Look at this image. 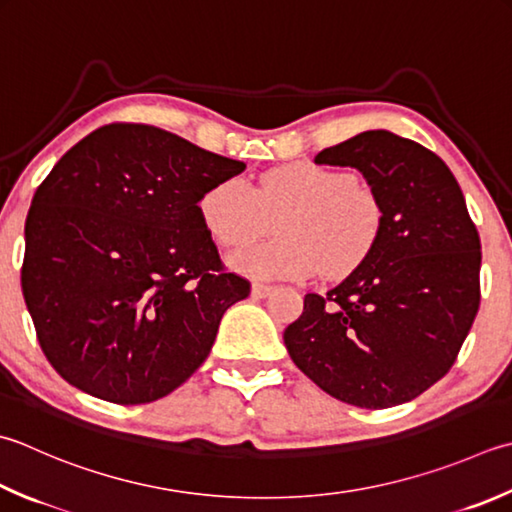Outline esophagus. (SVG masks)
Instances as JSON below:
<instances>
[{
  "label": "esophagus",
  "mask_w": 512,
  "mask_h": 512,
  "mask_svg": "<svg viewBox=\"0 0 512 512\" xmlns=\"http://www.w3.org/2000/svg\"><path fill=\"white\" fill-rule=\"evenodd\" d=\"M270 293H273V286H268V284H253V288H250V295H253L255 299H264Z\"/></svg>",
  "instance_id": "obj_1"
}]
</instances>
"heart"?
<instances>
[{
	"instance_id": "b5f03b06",
	"label": "heart",
	"mask_w": 512,
	"mask_h": 512,
	"mask_svg": "<svg viewBox=\"0 0 512 512\" xmlns=\"http://www.w3.org/2000/svg\"><path fill=\"white\" fill-rule=\"evenodd\" d=\"M199 215L226 248H242L276 222L277 240L230 257L239 273L257 279H302L315 270L342 277L368 257L384 224L373 188L313 162L268 170L253 188L242 179L219 182L202 197Z\"/></svg>"
}]
</instances>
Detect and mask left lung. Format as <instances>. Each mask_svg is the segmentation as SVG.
<instances>
[{
    "mask_svg": "<svg viewBox=\"0 0 512 512\" xmlns=\"http://www.w3.org/2000/svg\"><path fill=\"white\" fill-rule=\"evenodd\" d=\"M315 164L357 168L384 224L342 284L304 297L288 355L339 402L406 404L455 364L479 308L482 244L462 188L433 150L390 130L324 148Z\"/></svg>",
    "mask_w": 512,
    "mask_h": 512,
    "instance_id": "left-lung-1",
    "label": "left lung"
}]
</instances>
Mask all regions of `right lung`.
Returning a JSON list of instances; mask_svg holds the SVG:
<instances>
[{"label": "right lung", "instance_id": "right-lung-1", "mask_svg": "<svg viewBox=\"0 0 512 512\" xmlns=\"http://www.w3.org/2000/svg\"><path fill=\"white\" fill-rule=\"evenodd\" d=\"M244 168L146 124L97 128L53 166L26 217L22 290L68 384L148 404L204 364L250 284L224 270L199 202Z\"/></svg>", "mask_w": 512, "mask_h": 512}]
</instances>
